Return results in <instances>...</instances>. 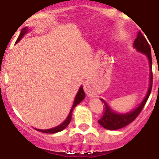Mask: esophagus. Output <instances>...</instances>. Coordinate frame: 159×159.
Masks as SVG:
<instances>
[{
  "label": "esophagus",
  "mask_w": 159,
  "mask_h": 159,
  "mask_svg": "<svg viewBox=\"0 0 159 159\" xmlns=\"http://www.w3.org/2000/svg\"><path fill=\"white\" fill-rule=\"evenodd\" d=\"M84 92H86L88 96H92V85L90 84L88 80L85 81L84 84Z\"/></svg>",
  "instance_id": "34e87169"
}]
</instances>
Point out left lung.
<instances>
[{"label": "left lung", "mask_w": 159, "mask_h": 159, "mask_svg": "<svg viewBox=\"0 0 159 159\" xmlns=\"http://www.w3.org/2000/svg\"><path fill=\"white\" fill-rule=\"evenodd\" d=\"M133 47L137 50L139 52L143 53L147 57L149 61V67H150V77H149V88L147 90L146 96L143 99L140 104L136 108L131 110L130 111L127 113H118L115 111L113 109H111L107 102L104 99H100V100L104 103V114L103 116L99 119V123L102 126L103 128L107 130H119L120 128L126 127L128 124H130L131 122H133L135 119L141 111L143 110V107L146 104L149 96L151 95V88H152L153 83V74H152V59H151V47L149 45L148 42L147 41L146 38L143 36L141 32H138L137 38L134 40Z\"/></svg>", "instance_id": "obj_1"}]
</instances>
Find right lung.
<instances>
[{
    "label": "right lung",
    "instance_id": "add662e5",
    "mask_svg": "<svg viewBox=\"0 0 159 159\" xmlns=\"http://www.w3.org/2000/svg\"><path fill=\"white\" fill-rule=\"evenodd\" d=\"M29 32V28L28 27L24 28V29L21 30V32H20V34L17 40L16 41V43H17L20 40H21L22 38L24 37V36H25L26 33H28ZM84 98H85V92H84V89H83V86H81L80 88V89H79L76 95H75V100H74L73 105H72V107H71V110H70V112H69V114H68V116H67V119H66L65 120H64V121L61 123V124L58 125V126L53 127V128L46 129V130H41V129H36V128H35V129H36V130H39V131H40V132H43V133H47V134H55V133H57V132H60V131H61V130H64V129L67 127V125L69 124L70 122H71V116H72V111H73V110H74V108H75V107H76L77 105H78L79 103L81 102V101L84 100Z\"/></svg>",
    "mask_w": 159,
    "mask_h": 159
}]
</instances>
